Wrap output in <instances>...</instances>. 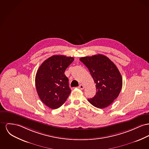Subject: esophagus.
Listing matches in <instances>:
<instances>
[{
  "label": "esophagus",
  "instance_id": "34e87169",
  "mask_svg": "<svg viewBox=\"0 0 149 149\" xmlns=\"http://www.w3.org/2000/svg\"><path fill=\"white\" fill-rule=\"evenodd\" d=\"M79 88L80 89L83 90L84 89V85H83L80 84L79 85Z\"/></svg>",
  "mask_w": 149,
  "mask_h": 149
}]
</instances>
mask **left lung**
Returning <instances> with one entry per match:
<instances>
[{
	"instance_id": "8db88e82",
	"label": "left lung",
	"mask_w": 149,
	"mask_h": 149,
	"mask_svg": "<svg viewBox=\"0 0 149 149\" xmlns=\"http://www.w3.org/2000/svg\"><path fill=\"white\" fill-rule=\"evenodd\" d=\"M79 60L89 70L96 84V94L88 100L98 109L108 107L119 96L122 88L123 79L117 67L101 54L82 57Z\"/></svg>"
}]
</instances>
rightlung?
<instances>
[{
  "label": "right lung",
  "instance_id": "add662e5",
  "mask_svg": "<svg viewBox=\"0 0 149 149\" xmlns=\"http://www.w3.org/2000/svg\"><path fill=\"white\" fill-rule=\"evenodd\" d=\"M74 58L64 55H53L46 60L37 70L36 86L42 102L52 109L59 108L66 101L71 90L64 74Z\"/></svg>",
  "mask_w": 149,
  "mask_h": 149
}]
</instances>
